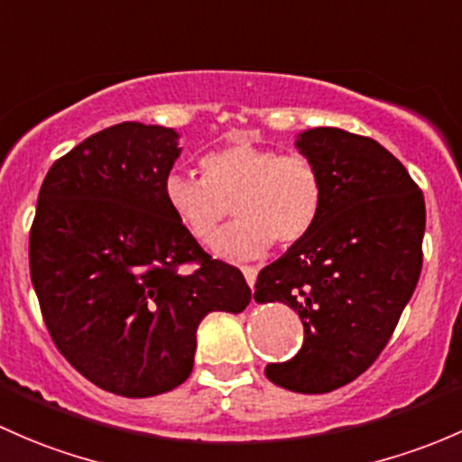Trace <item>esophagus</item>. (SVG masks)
<instances>
[{"label":"esophagus","mask_w":462,"mask_h":462,"mask_svg":"<svg viewBox=\"0 0 462 462\" xmlns=\"http://www.w3.org/2000/svg\"><path fill=\"white\" fill-rule=\"evenodd\" d=\"M242 273H245V278H246V282H249V287H254L255 278H258V269H255V266H242Z\"/></svg>","instance_id":"esophagus-1"}]
</instances>
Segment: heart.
I'll return each mask as SVG.
<instances>
[{
    "mask_svg": "<svg viewBox=\"0 0 462 462\" xmlns=\"http://www.w3.org/2000/svg\"><path fill=\"white\" fill-rule=\"evenodd\" d=\"M202 178L169 173L164 202L196 240H211L229 216L240 220L213 240V254L251 260L275 240L282 246L302 240L320 216L325 184L318 166L304 155L236 140L199 160Z\"/></svg>",
    "mask_w": 462,
    "mask_h": 462,
    "instance_id": "1",
    "label": "heart"
}]
</instances>
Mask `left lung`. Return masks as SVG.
<instances>
[{
    "label": "left lung",
    "mask_w": 462,
    "mask_h": 462,
    "mask_svg": "<svg viewBox=\"0 0 462 462\" xmlns=\"http://www.w3.org/2000/svg\"><path fill=\"white\" fill-rule=\"evenodd\" d=\"M296 146L322 175L320 216L260 271L254 298L289 304L304 327L302 349L266 365V378L327 393L367 372L396 329L420 278L425 198L372 137L318 126Z\"/></svg>",
    "instance_id": "8db88e82"
}]
</instances>
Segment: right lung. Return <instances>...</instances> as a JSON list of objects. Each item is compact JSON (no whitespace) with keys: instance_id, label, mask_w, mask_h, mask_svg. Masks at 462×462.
<instances>
[{"instance_id":"1","label":"right lung","mask_w":462,"mask_h":462,"mask_svg":"<svg viewBox=\"0 0 462 462\" xmlns=\"http://www.w3.org/2000/svg\"><path fill=\"white\" fill-rule=\"evenodd\" d=\"M173 128L122 122L87 137L46 173L31 229V280L55 346L84 378L126 398L189 378L211 311L240 313L251 289L169 211ZM196 262L187 274L179 266Z\"/></svg>"}]
</instances>
